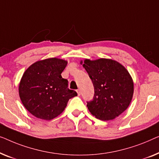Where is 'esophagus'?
I'll return each instance as SVG.
<instances>
[{
	"label": "esophagus",
	"mask_w": 159,
	"mask_h": 159,
	"mask_svg": "<svg viewBox=\"0 0 159 159\" xmlns=\"http://www.w3.org/2000/svg\"><path fill=\"white\" fill-rule=\"evenodd\" d=\"M76 91H77V93H78V95L80 96V89H78Z\"/></svg>",
	"instance_id": "34e87169"
}]
</instances>
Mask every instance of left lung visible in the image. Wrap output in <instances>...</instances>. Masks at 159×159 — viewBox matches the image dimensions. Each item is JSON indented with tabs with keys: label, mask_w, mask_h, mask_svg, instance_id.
<instances>
[{
	"label": "left lung",
	"mask_w": 159,
	"mask_h": 159,
	"mask_svg": "<svg viewBox=\"0 0 159 159\" xmlns=\"http://www.w3.org/2000/svg\"><path fill=\"white\" fill-rule=\"evenodd\" d=\"M83 67L94 87L93 99L87 102L89 111L98 119L110 120L126 110L134 91L133 79L126 68L115 60L105 58L86 59Z\"/></svg>",
	"instance_id": "8db88e82"
}]
</instances>
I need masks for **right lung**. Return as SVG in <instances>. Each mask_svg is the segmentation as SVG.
Returning <instances> with one entry per match:
<instances>
[{
  "instance_id": "right-lung-1",
  "label": "right lung",
  "mask_w": 159,
  "mask_h": 159,
  "mask_svg": "<svg viewBox=\"0 0 159 159\" xmlns=\"http://www.w3.org/2000/svg\"><path fill=\"white\" fill-rule=\"evenodd\" d=\"M67 61L49 58L32 64L24 72L19 87L22 104L36 117L50 120L60 115L68 100L77 96L68 88L61 73Z\"/></svg>"
}]
</instances>
